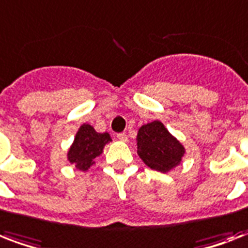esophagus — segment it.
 <instances>
[{"mask_svg":"<svg viewBox=\"0 0 248 248\" xmlns=\"http://www.w3.org/2000/svg\"><path fill=\"white\" fill-rule=\"evenodd\" d=\"M117 139L120 140V141H124V143H126V141H127V135H126L124 132H121V134H118V135H117Z\"/></svg>","mask_w":248,"mask_h":248,"instance_id":"1","label":"esophagus"}]
</instances>
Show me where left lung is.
Returning <instances> with one entry per match:
<instances>
[{
    "instance_id": "obj_1",
    "label": "left lung",
    "mask_w": 248,
    "mask_h": 248,
    "mask_svg": "<svg viewBox=\"0 0 248 248\" xmlns=\"http://www.w3.org/2000/svg\"><path fill=\"white\" fill-rule=\"evenodd\" d=\"M138 155L149 169L167 173L183 162L184 145L161 121L143 124L136 136Z\"/></svg>"
}]
</instances>
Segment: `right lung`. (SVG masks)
Returning a JSON list of instances; mask_svg holds the SVG:
<instances>
[{
	"mask_svg": "<svg viewBox=\"0 0 248 248\" xmlns=\"http://www.w3.org/2000/svg\"><path fill=\"white\" fill-rule=\"evenodd\" d=\"M112 141L108 132H97L89 124H82L67 152L68 161L76 170L87 171L103 155L104 147Z\"/></svg>",
	"mask_w": 248,
	"mask_h": 248,
	"instance_id": "1",
	"label": "right lung"
}]
</instances>
